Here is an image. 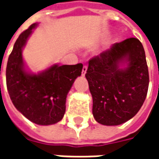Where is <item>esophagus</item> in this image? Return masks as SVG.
Segmentation results:
<instances>
[{"mask_svg": "<svg viewBox=\"0 0 159 159\" xmlns=\"http://www.w3.org/2000/svg\"><path fill=\"white\" fill-rule=\"evenodd\" d=\"M87 70H88V67H87V66H83V70H82V76H85V74H86V72H87Z\"/></svg>", "mask_w": 159, "mask_h": 159, "instance_id": "1", "label": "esophagus"}]
</instances>
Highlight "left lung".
I'll list each match as a JSON object with an SVG mask.
<instances>
[{
  "instance_id": "1",
  "label": "left lung",
  "mask_w": 159,
  "mask_h": 159,
  "mask_svg": "<svg viewBox=\"0 0 159 159\" xmlns=\"http://www.w3.org/2000/svg\"><path fill=\"white\" fill-rule=\"evenodd\" d=\"M85 76L96 122L116 126L129 121L142 107L149 85L141 42L132 37L112 44L90 59Z\"/></svg>"
}]
</instances>
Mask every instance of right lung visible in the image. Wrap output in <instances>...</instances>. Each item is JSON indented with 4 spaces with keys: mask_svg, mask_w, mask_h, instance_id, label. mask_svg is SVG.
Listing matches in <instances>:
<instances>
[{
    "mask_svg": "<svg viewBox=\"0 0 159 159\" xmlns=\"http://www.w3.org/2000/svg\"><path fill=\"white\" fill-rule=\"evenodd\" d=\"M37 25V23L31 25L14 43L7 65V87L12 104L27 119L38 125H51L64 117L66 97L81 76L83 64H53L38 73L29 70L23 49Z\"/></svg>",
    "mask_w": 159,
    "mask_h": 159,
    "instance_id": "right-lung-1",
    "label": "right lung"
}]
</instances>
